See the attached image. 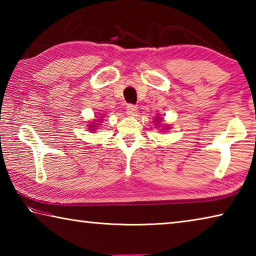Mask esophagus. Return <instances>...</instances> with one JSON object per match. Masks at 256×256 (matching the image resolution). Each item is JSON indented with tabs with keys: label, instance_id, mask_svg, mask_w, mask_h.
I'll list each match as a JSON object with an SVG mask.
<instances>
[{
	"label": "esophagus",
	"instance_id": "obj_1",
	"mask_svg": "<svg viewBox=\"0 0 256 256\" xmlns=\"http://www.w3.org/2000/svg\"><path fill=\"white\" fill-rule=\"evenodd\" d=\"M126 112L130 116H136L138 114V107L130 104V105L126 106Z\"/></svg>",
	"mask_w": 256,
	"mask_h": 256
}]
</instances>
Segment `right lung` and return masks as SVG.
<instances>
[{
	"label": "right lung",
	"mask_w": 256,
	"mask_h": 256,
	"mask_svg": "<svg viewBox=\"0 0 256 256\" xmlns=\"http://www.w3.org/2000/svg\"><path fill=\"white\" fill-rule=\"evenodd\" d=\"M92 128H94V126H92Z\"/></svg>",
	"instance_id": "add662e5"
}]
</instances>
